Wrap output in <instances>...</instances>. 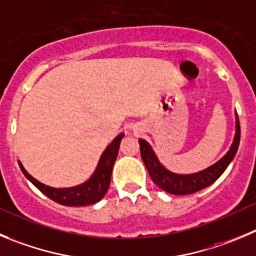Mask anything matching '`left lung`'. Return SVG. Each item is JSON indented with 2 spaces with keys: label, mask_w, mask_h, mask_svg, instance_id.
<instances>
[{
  "label": "left lung",
  "mask_w": 256,
  "mask_h": 256,
  "mask_svg": "<svg viewBox=\"0 0 256 256\" xmlns=\"http://www.w3.org/2000/svg\"><path fill=\"white\" fill-rule=\"evenodd\" d=\"M235 118V136H234L232 144H231L228 152L218 162H216V163L210 166L208 168L204 169V170L197 172V173L178 174L168 170L159 162L152 145L146 140L139 139L142 159L144 162L145 166H146L148 172H149V176L152 179V182L160 190L176 196L190 194V193L198 192V190L211 186L226 170V168L232 162L238 149V144H240V122H238V117L236 112Z\"/></svg>",
  "instance_id": "left-lung-1"
}]
</instances>
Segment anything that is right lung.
<instances>
[{"mask_svg": "<svg viewBox=\"0 0 256 256\" xmlns=\"http://www.w3.org/2000/svg\"><path fill=\"white\" fill-rule=\"evenodd\" d=\"M125 134L121 132L114 138L111 142V144L104 149L102 152L101 158H100L98 164L96 166L94 172L92 176L86 180V182L80 183L78 186L68 188H54L50 186L44 184V183L39 182L34 176H31L30 174L26 172L21 162L18 160V166H20L21 172L24 176L30 180L38 190L42 193H44L46 197L52 200L56 204H60L63 206H87V204H97L98 200H101L104 197L110 187V182H111V174L114 164L116 162L117 154H118V148H120V142L122 140Z\"/></svg>", "mask_w": 256, "mask_h": 256, "instance_id": "right-lung-1", "label": "right lung"}]
</instances>
